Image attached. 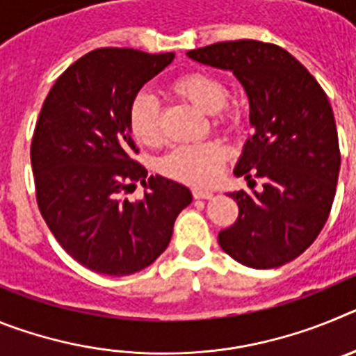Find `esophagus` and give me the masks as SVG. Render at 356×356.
Instances as JSON below:
<instances>
[{
    "instance_id": "esophagus-1",
    "label": "esophagus",
    "mask_w": 356,
    "mask_h": 356,
    "mask_svg": "<svg viewBox=\"0 0 356 356\" xmlns=\"http://www.w3.org/2000/svg\"><path fill=\"white\" fill-rule=\"evenodd\" d=\"M193 196L196 200H210L213 196L212 191H207V188H193Z\"/></svg>"
}]
</instances>
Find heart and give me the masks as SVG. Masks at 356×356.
Segmentation results:
<instances>
[{"label": "heart", "instance_id": "1", "mask_svg": "<svg viewBox=\"0 0 356 356\" xmlns=\"http://www.w3.org/2000/svg\"><path fill=\"white\" fill-rule=\"evenodd\" d=\"M175 96L197 106L207 114H213L216 124H226L229 114L228 85L221 76L209 71H188L169 85ZM128 128L135 140L143 146H156L162 140L160 105L153 94L137 92L128 106ZM228 159V149L219 143H203L178 146L160 160V172L168 178L188 185H210L221 175Z\"/></svg>", "mask_w": 356, "mask_h": 356}]
</instances>
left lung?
Returning <instances> with one entry per match:
<instances>
[{
	"mask_svg": "<svg viewBox=\"0 0 356 356\" xmlns=\"http://www.w3.org/2000/svg\"><path fill=\"white\" fill-rule=\"evenodd\" d=\"M188 58L232 71L250 99L253 135L235 176L262 178V191L228 193L237 221L219 246L237 262L271 269L300 257L317 238L337 188L341 151L325 90L301 62L276 44L228 40L187 51Z\"/></svg>",
	"mask_w": 356,
	"mask_h": 356,
	"instance_id": "1",
	"label": "left lung"
}]
</instances>
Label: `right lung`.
<instances>
[{"instance_id":"add662e5","label":"right lung","mask_w":356,"mask_h":356,"mask_svg":"<svg viewBox=\"0 0 356 356\" xmlns=\"http://www.w3.org/2000/svg\"><path fill=\"white\" fill-rule=\"evenodd\" d=\"M175 53L99 48L62 72L31 139L37 205L62 248L99 275L127 276L165 251L176 217L193 201L185 185L149 176L128 128V106ZM140 181V202L122 197Z\"/></svg>"}]
</instances>
